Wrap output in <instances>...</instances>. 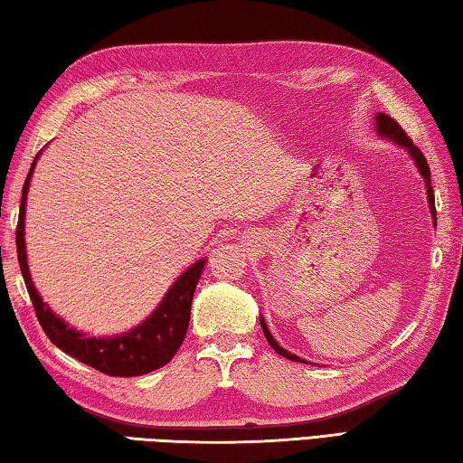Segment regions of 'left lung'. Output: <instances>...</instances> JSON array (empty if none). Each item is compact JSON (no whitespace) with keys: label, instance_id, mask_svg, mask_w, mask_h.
<instances>
[{"label":"left lung","instance_id":"obj_1","mask_svg":"<svg viewBox=\"0 0 463 463\" xmlns=\"http://www.w3.org/2000/svg\"><path fill=\"white\" fill-rule=\"evenodd\" d=\"M374 120H377V133H379V137L391 138V141H393L395 145L403 146V149L409 153V156H411V159L415 161L417 171L421 173V177H423V181H425L427 203H430V212H431V215H433V225H438V220H435V195H433V187H431V171H430V165H427L421 149H420V146L413 145L411 138H409V137L405 135V130L401 128L399 123H395V120L391 118V117L383 115V112H377V117H374ZM260 325H261V330H264V335H266V340L269 343V346H272L278 354H282V356H286V359H290V361H294V363H307L304 359H300V356L292 354L290 351H286V348H282L280 345L276 343V338H274L272 335H269V330H268V326H266V320L261 318V314H260Z\"/></svg>","mask_w":463,"mask_h":463}]
</instances>
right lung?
Instances as JSON below:
<instances>
[{
  "label": "right lung",
  "mask_w": 463,
  "mask_h": 463,
  "mask_svg": "<svg viewBox=\"0 0 463 463\" xmlns=\"http://www.w3.org/2000/svg\"><path fill=\"white\" fill-rule=\"evenodd\" d=\"M38 159V156H36ZM36 167V161L32 163L28 177H25L22 189V205H20V220H17L15 230V246H17V261H20L22 276L25 288L36 310L40 326L46 336L58 348L76 361H80L89 367L100 371L110 377H138L159 367H165L185 338L189 317H191V300L207 261L197 260L194 266H189L183 272L169 292L165 294L159 307L151 312V317L143 320L141 325L130 328L128 333L117 336H89L68 326L66 322L52 312L46 302L42 300L36 286L32 282L28 258H25V240H24V220H25V197H28L32 173Z\"/></svg>",
  "instance_id": "right-lung-1"
}]
</instances>
